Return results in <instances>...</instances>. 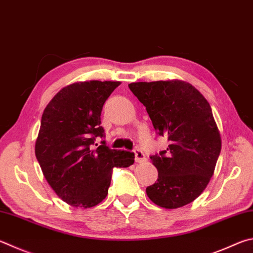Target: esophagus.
Segmentation results:
<instances>
[{
    "mask_svg": "<svg viewBox=\"0 0 253 253\" xmlns=\"http://www.w3.org/2000/svg\"><path fill=\"white\" fill-rule=\"evenodd\" d=\"M134 153H135L136 163H144V162H146V156H145V154L142 153L140 149H135Z\"/></svg>",
    "mask_w": 253,
    "mask_h": 253,
    "instance_id": "esophagus-1",
    "label": "esophagus"
}]
</instances>
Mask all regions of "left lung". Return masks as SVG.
I'll return each mask as SVG.
<instances>
[{
  "mask_svg": "<svg viewBox=\"0 0 253 253\" xmlns=\"http://www.w3.org/2000/svg\"><path fill=\"white\" fill-rule=\"evenodd\" d=\"M128 87L146 107L155 129L169 140L167 150L150 156L158 179L146 188L147 196L166 209L192 203L209 183L221 150L209 103L183 81L138 82Z\"/></svg>",
  "mask_w": 253,
  "mask_h": 253,
  "instance_id": "left-lung-1",
  "label": "left lung"
}]
</instances>
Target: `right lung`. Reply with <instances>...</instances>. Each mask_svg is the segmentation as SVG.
Here are the masks:
<instances>
[{"label":"right lung","instance_id":"obj_1","mask_svg":"<svg viewBox=\"0 0 253 253\" xmlns=\"http://www.w3.org/2000/svg\"><path fill=\"white\" fill-rule=\"evenodd\" d=\"M121 82L67 85L45 107L35 156L45 179L66 204L91 208L106 198L114 167L134 164L135 154L95 144L103 138V105ZM98 147H96L95 146Z\"/></svg>","mask_w":253,"mask_h":253}]
</instances>
